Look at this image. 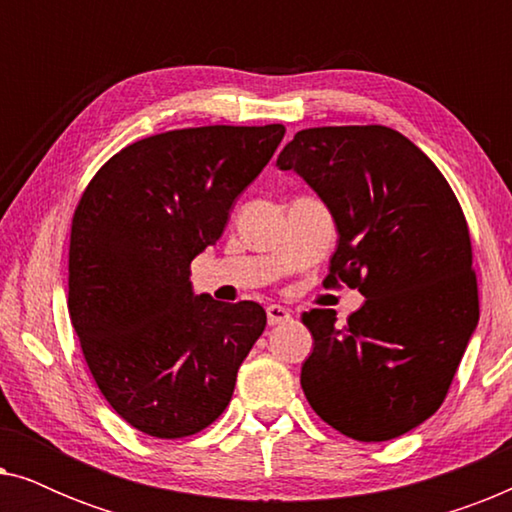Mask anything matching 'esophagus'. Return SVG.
<instances>
[{"instance_id": "obj_1", "label": "esophagus", "mask_w": 512, "mask_h": 512, "mask_svg": "<svg viewBox=\"0 0 512 512\" xmlns=\"http://www.w3.org/2000/svg\"><path fill=\"white\" fill-rule=\"evenodd\" d=\"M265 314H268L270 326H279V324H286V321H291V312L282 305H270L268 310H265Z\"/></svg>"}]
</instances>
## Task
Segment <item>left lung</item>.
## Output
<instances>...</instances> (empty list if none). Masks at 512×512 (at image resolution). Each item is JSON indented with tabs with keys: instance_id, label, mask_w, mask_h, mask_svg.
<instances>
[{
	"instance_id": "left-lung-1",
	"label": "left lung",
	"mask_w": 512,
	"mask_h": 512,
	"mask_svg": "<svg viewBox=\"0 0 512 512\" xmlns=\"http://www.w3.org/2000/svg\"><path fill=\"white\" fill-rule=\"evenodd\" d=\"M277 165L331 209L338 249L324 286L366 296L347 324L303 314L314 338L300 384L312 410L363 443L403 436L443 405L480 317L468 223L443 172L387 125L293 135Z\"/></svg>"
}]
</instances>
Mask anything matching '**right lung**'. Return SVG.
I'll list each match as a JSON object with an SVG mask.
<instances>
[{
  "label": "right lung",
  "mask_w": 512,
  "mask_h": 512,
  "mask_svg": "<svg viewBox=\"0 0 512 512\" xmlns=\"http://www.w3.org/2000/svg\"><path fill=\"white\" fill-rule=\"evenodd\" d=\"M284 132L282 123L160 132L111 156L81 193L69 317L102 396L146 436L186 438L216 422L261 338V305L193 298L188 277Z\"/></svg>",
  "instance_id": "add662e5"
}]
</instances>
